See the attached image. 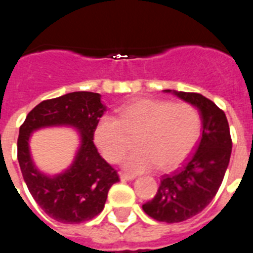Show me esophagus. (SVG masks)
<instances>
[{
    "mask_svg": "<svg viewBox=\"0 0 253 253\" xmlns=\"http://www.w3.org/2000/svg\"><path fill=\"white\" fill-rule=\"evenodd\" d=\"M134 178H136V176H134V174L125 173V172H122V173H121V180L122 181H131V180H134Z\"/></svg>",
    "mask_w": 253,
    "mask_h": 253,
    "instance_id": "esophagus-1",
    "label": "esophagus"
}]
</instances>
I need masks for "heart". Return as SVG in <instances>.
<instances>
[{
	"label": "heart",
	"instance_id": "1",
	"mask_svg": "<svg viewBox=\"0 0 253 253\" xmlns=\"http://www.w3.org/2000/svg\"><path fill=\"white\" fill-rule=\"evenodd\" d=\"M200 132L201 116L191 103L138 98L122 105L117 117L102 116L94 127V142L107 161L117 162L136 134L137 148L125 157L124 167L141 173L181 164L195 147Z\"/></svg>",
	"mask_w": 253,
	"mask_h": 253
}]
</instances>
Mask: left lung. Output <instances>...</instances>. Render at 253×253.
I'll return each mask as SVG.
<instances>
[{"label":"left lung","mask_w":253,"mask_h":253,"mask_svg":"<svg viewBox=\"0 0 253 253\" xmlns=\"http://www.w3.org/2000/svg\"><path fill=\"white\" fill-rule=\"evenodd\" d=\"M173 93L200 110L202 136L193 153L181 167L162 176L155 197L142 205L148 216L167 223L182 222L206 209L222 183L232 151L228 121L221 108L196 92Z\"/></svg>","instance_id":"left-lung-1"}]
</instances>
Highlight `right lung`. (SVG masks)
Here are the masks:
<instances>
[{
  "label": "right lung",
  "mask_w": 253,
  "mask_h": 253,
  "mask_svg": "<svg viewBox=\"0 0 253 253\" xmlns=\"http://www.w3.org/2000/svg\"><path fill=\"white\" fill-rule=\"evenodd\" d=\"M101 94L80 91L44 100L28 112L20 127L17 159L28 191L51 218L81 223L101 213L108 190L120 176L98 153L94 127L105 112ZM70 124L82 132L83 143L74 165L65 174L47 177L37 171L28 150L30 132L46 126Z\"/></svg>",
  "instance_id": "add662e5"
}]
</instances>
